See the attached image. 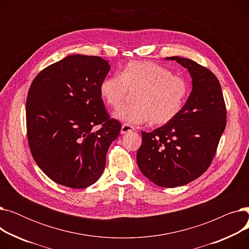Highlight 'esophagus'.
Wrapping results in <instances>:
<instances>
[{"instance_id": "esophagus-1", "label": "esophagus", "mask_w": 249, "mask_h": 249, "mask_svg": "<svg viewBox=\"0 0 249 249\" xmlns=\"http://www.w3.org/2000/svg\"><path fill=\"white\" fill-rule=\"evenodd\" d=\"M135 128L131 125H128V124H123L121 126V134H126V133H129V132H132L134 131Z\"/></svg>"}]
</instances>
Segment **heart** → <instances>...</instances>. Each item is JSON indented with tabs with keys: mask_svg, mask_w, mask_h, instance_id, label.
Segmentation results:
<instances>
[{
	"mask_svg": "<svg viewBox=\"0 0 249 249\" xmlns=\"http://www.w3.org/2000/svg\"><path fill=\"white\" fill-rule=\"evenodd\" d=\"M99 90L103 101L113 108L120 106L129 91H134V102L117 109L113 113L115 119L128 124L151 120L155 125H164L184 109L191 86L186 77L175 75L162 65L151 61H130L120 74L103 78Z\"/></svg>",
	"mask_w": 249,
	"mask_h": 249,
	"instance_id": "heart-1",
	"label": "heart"
}]
</instances>
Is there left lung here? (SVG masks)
Here are the masks:
<instances>
[{"label":"left lung","mask_w":249,"mask_h":249,"mask_svg":"<svg viewBox=\"0 0 249 249\" xmlns=\"http://www.w3.org/2000/svg\"><path fill=\"white\" fill-rule=\"evenodd\" d=\"M176 60L188 70L192 91L184 109L173 121L141 132L136 160L141 173L163 188L185 186L210 165L226 126V108L218 78L194 60Z\"/></svg>","instance_id":"left-lung-1"}]
</instances>
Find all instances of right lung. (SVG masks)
<instances>
[{"mask_svg": "<svg viewBox=\"0 0 249 249\" xmlns=\"http://www.w3.org/2000/svg\"><path fill=\"white\" fill-rule=\"evenodd\" d=\"M111 67L99 56L73 54L39 72L28 91L26 122L33 159L59 185L96 182L121 124L110 119L99 86Z\"/></svg>", "mask_w": 249, "mask_h": 249, "instance_id": "1", "label": "right lung"}]
</instances>
